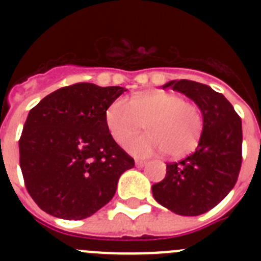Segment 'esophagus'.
Returning <instances> with one entry per match:
<instances>
[{
	"label": "esophagus",
	"mask_w": 261,
	"mask_h": 261,
	"mask_svg": "<svg viewBox=\"0 0 261 261\" xmlns=\"http://www.w3.org/2000/svg\"><path fill=\"white\" fill-rule=\"evenodd\" d=\"M136 166H137V167H145V166H146V162H145V161H136Z\"/></svg>",
	"instance_id": "esophagus-1"
}]
</instances>
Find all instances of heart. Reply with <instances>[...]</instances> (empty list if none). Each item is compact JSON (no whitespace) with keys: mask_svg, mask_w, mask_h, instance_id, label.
Returning <instances> with one entry per match:
<instances>
[{"mask_svg":"<svg viewBox=\"0 0 261 261\" xmlns=\"http://www.w3.org/2000/svg\"><path fill=\"white\" fill-rule=\"evenodd\" d=\"M106 125L115 141L123 144L145 124L147 133L129 140L125 149L138 158L167 153L181 158L195 150L204 130L200 108L179 94L151 90L138 93L128 102L115 99L106 110Z\"/></svg>","mask_w":261,"mask_h":261,"instance_id":"heart-1","label":"heart"}]
</instances>
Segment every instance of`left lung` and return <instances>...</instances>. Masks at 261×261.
I'll list each match as a JSON object with an SVG mask.
<instances>
[{"label": "left lung", "mask_w": 261, "mask_h": 261, "mask_svg": "<svg viewBox=\"0 0 261 261\" xmlns=\"http://www.w3.org/2000/svg\"><path fill=\"white\" fill-rule=\"evenodd\" d=\"M192 99L204 119L196 151L168 163L162 181L151 186L156 202L179 216H200L220 204L237 183L242 165V120L231 103L211 86L174 80L163 85Z\"/></svg>", "instance_id": "1"}]
</instances>
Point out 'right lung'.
<instances>
[{"label":"right lung","mask_w":261,"mask_h":261,"mask_svg":"<svg viewBox=\"0 0 261 261\" xmlns=\"http://www.w3.org/2000/svg\"><path fill=\"white\" fill-rule=\"evenodd\" d=\"M126 89L75 84L43 98L29 112L19 140L24 184L45 213L84 220L116 192L135 166L106 125L108 106Z\"/></svg>","instance_id":"right-lung-1"}]
</instances>
